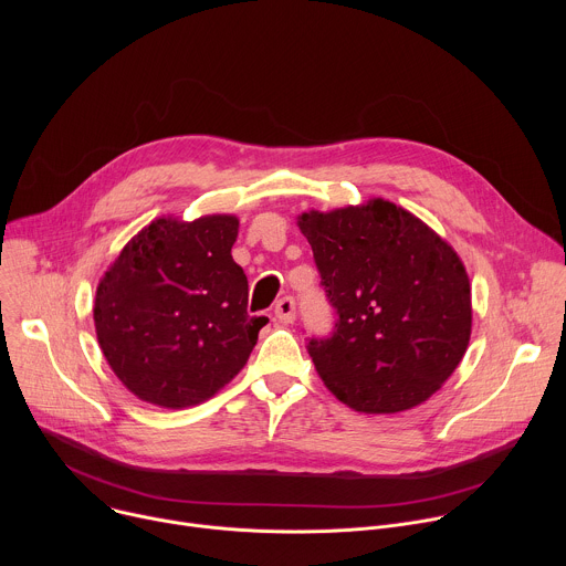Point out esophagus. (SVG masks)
I'll list each match as a JSON object with an SVG mask.
<instances>
[{
  "instance_id": "34e87169",
  "label": "esophagus",
  "mask_w": 566,
  "mask_h": 566,
  "mask_svg": "<svg viewBox=\"0 0 566 566\" xmlns=\"http://www.w3.org/2000/svg\"><path fill=\"white\" fill-rule=\"evenodd\" d=\"M275 317L280 322H284V325H291V322L295 319V302H293V297H282L275 304Z\"/></svg>"
}]
</instances>
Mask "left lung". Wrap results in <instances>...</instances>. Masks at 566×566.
<instances>
[{"label": "left lung", "instance_id": "left-lung-1", "mask_svg": "<svg viewBox=\"0 0 566 566\" xmlns=\"http://www.w3.org/2000/svg\"><path fill=\"white\" fill-rule=\"evenodd\" d=\"M297 226L338 313L332 338L308 340L319 378L356 412L421 406L470 343L472 293L457 251L387 199L308 210Z\"/></svg>", "mask_w": 566, "mask_h": 566}]
</instances>
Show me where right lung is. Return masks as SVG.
I'll return each mask as SVG.
<instances>
[{
	"instance_id": "1",
	"label": "right lung",
	"mask_w": 566,
	"mask_h": 566,
	"mask_svg": "<svg viewBox=\"0 0 566 566\" xmlns=\"http://www.w3.org/2000/svg\"><path fill=\"white\" fill-rule=\"evenodd\" d=\"M234 214L158 217L134 234L98 282L103 356L140 400L184 410L247 365L269 317H251L249 280L230 251Z\"/></svg>"
}]
</instances>
